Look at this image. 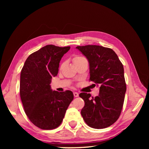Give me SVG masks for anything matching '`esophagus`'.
Instances as JSON below:
<instances>
[{
	"label": "esophagus",
	"mask_w": 149,
	"mask_h": 149,
	"mask_svg": "<svg viewBox=\"0 0 149 149\" xmlns=\"http://www.w3.org/2000/svg\"><path fill=\"white\" fill-rule=\"evenodd\" d=\"M73 95H74V97H78V96H79V94L77 93V92H74L73 93Z\"/></svg>",
	"instance_id": "esophagus-1"
}]
</instances>
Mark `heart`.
Masks as SVG:
<instances>
[{"instance_id":"obj_1","label":"heart","mask_w":149,"mask_h":149,"mask_svg":"<svg viewBox=\"0 0 149 149\" xmlns=\"http://www.w3.org/2000/svg\"><path fill=\"white\" fill-rule=\"evenodd\" d=\"M84 57H83V56H75L74 58H73V62H74V63H77L78 61H80V60H83V59H84Z\"/></svg>"}]
</instances>
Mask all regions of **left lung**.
Listing matches in <instances>:
<instances>
[{"instance_id":"8db88e82","label":"left lung","mask_w":149,"mask_h":149,"mask_svg":"<svg viewBox=\"0 0 149 149\" xmlns=\"http://www.w3.org/2000/svg\"><path fill=\"white\" fill-rule=\"evenodd\" d=\"M76 48L89 63V81L100 86L99 95L95 97L86 93L79 94L84 101L81 114L89 127L106 128L118 119L123 107L126 91L123 65L111 48L99 45Z\"/></svg>"}]
</instances>
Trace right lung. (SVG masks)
<instances>
[{
  "mask_svg": "<svg viewBox=\"0 0 149 149\" xmlns=\"http://www.w3.org/2000/svg\"><path fill=\"white\" fill-rule=\"evenodd\" d=\"M70 47L48 45L27 58L20 73V94L29 120L44 130L54 129L63 119L73 92L52 91V78L58 73L60 61Z\"/></svg>",
  "mask_w": 149,
  "mask_h": 149,
  "instance_id": "right-lung-1",
  "label": "right lung"
}]
</instances>
